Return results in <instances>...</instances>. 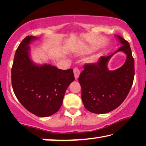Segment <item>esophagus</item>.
Instances as JSON below:
<instances>
[{
	"label": "esophagus",
	"mask_w": 146,
	"mask_h": 146,
	"mask_svg": "<svg viewBox=\"0 0 146 146\" xmlns=\"http://www.w3.org/2000/svg\"><path fill=\"white\" fill-rule=\"evenodd\" d=\"M73 72H74V75H75V79H77L79 77V75H80V71L79 70L78 68H75L73 69Z\"/></svg>",
	"instance_id": "34e87169"
}]
</instances>
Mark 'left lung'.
Masks as SVG:
<instances>
[{"mask_svg": "<svg viewBox=\"0 0 146 146\" xmlns=\"http://www.w3.org/2000/svg\"><path fill=\"white\" fill-rule=\"evenodd\" d=\"M122 44L115 51L127 55L126 62L114 71L108 70L107 64L114 53L102 56L97 63L85 64L78 78L82 88V100L85 108L96 114H104L117 108L129 93L135 76V61L129 42L117 36Z\"/></svg>", "mask_w": 146, "mask_h": 146, "instance_id": "left-lung-1", "label": "left lung"}]
</instances>
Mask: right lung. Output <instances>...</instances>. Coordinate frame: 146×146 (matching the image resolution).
Returning a JSON list of instances; mask_svg holds the SVG:
<instances>
[{
  "instance_id": "1",
  "label": "right lung",
  "mask_w": 146,
  "mask_h": 146,
  "mask_svg": "<svg viewBox=\"0 0 146 146\" xmlns=\"http://www.w3.org/2000/svg\"><path fill=\"white\" fill-rule=\"evenodd\" d=\"M33 36H27L17 49L11 68V84L22 105L38 117L57 112L69 85L75 80L73 69L62 70L51 65L38 66L29 55Z\"/></svg>"
}]
</instances>
